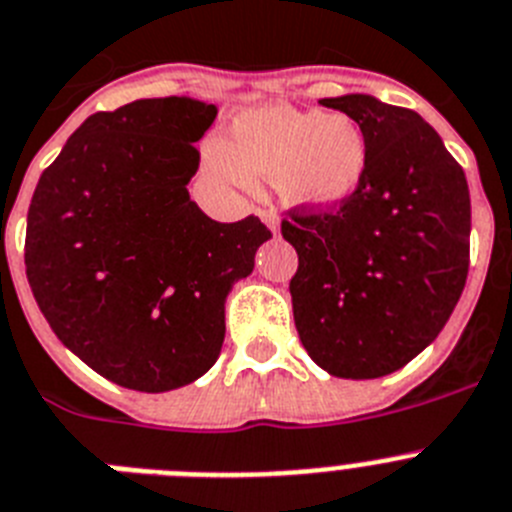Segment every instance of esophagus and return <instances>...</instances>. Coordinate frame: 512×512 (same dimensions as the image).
I'll list each match as a JSON object with an SVG mask.
<instances>
[{"instance_id": "1", "label": "esophagus", "mask_w": 512, "mask_h": 512, "mask_svg": "<svg viewBox=\"0 0 512 512\" xmlns=\"http://www.w3.org/2000/svg\"><path fill=\"white\" fill-rule=\"evenodd\" d=\"M259 217H261V220H264V225L269 227V230H272L274 235L279 233V217H277V212H274V209H261Z\"/></svg>"}]
</instances>
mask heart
<instances>
[{"label":"heart","instance_id":"obj_1","mask_svg":"<svg viewBox=\"0 0 512 512\" xmlns=\"http://www.w3.org/2000/svg\"><path fill=\"white\" fill-rule=\"evenodd\" d=\"M368 139L344 113L259 106L235 116L230 142L207 139L202 165L212 181L253 191V178H274L282 199L300 207L347 202L368 176Z\"/></svg>","mask_w":512,"mask_h":512}]
</instances>
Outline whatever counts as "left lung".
<instances>
[{"mask_svg": "<svg viewBox=\"0 0 512 512\" xmlns=\"http://www.w3.org/2000/svg\"><path fill=\"white\" fill-rule=\"evenodd\" d=\"M321 103L360 124L370 163L347 202L282 220L298 251L292 313L318 368L368 381L404 368L451 318L469 274V183L419 113L360 93Z\"/></svg>", "mask_w": 512, "mask_h": 512, "instance_id": "obj_1", "label": "left lung"}]
</instances>
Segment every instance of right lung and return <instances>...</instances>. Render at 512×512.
<instances>
[{
  "label": "right lung",
  "instance_id": "obj_1",
  "mask_svg": "<svg viewBox=\"0 0 512 512\" xmlns=\"http://www.w3.org/2000/svg\"><path fill=\"white\" fill-rule=\"evenodd\" d=\"M217 106L144 98L93 113L43 170L25 274L59 342L108 381L163 393L194 383L225 342V300L272 238L259 217L196 207L194 142Z\"/></svg>",
  "mask_w": 512,
  "mask_h": 512
}]
</instances>
